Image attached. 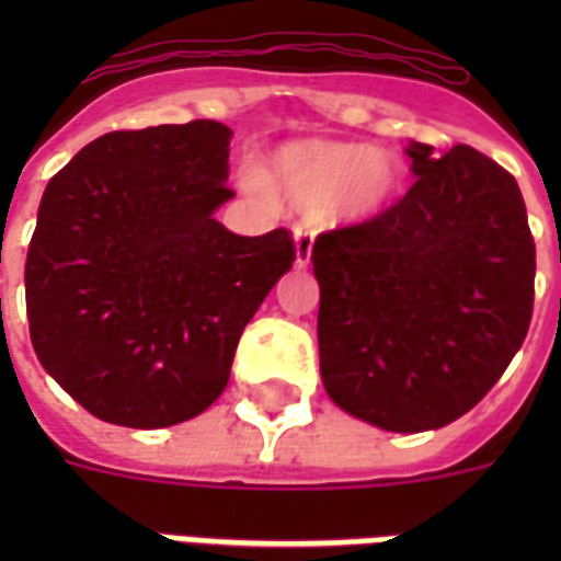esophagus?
<instances>
[{"mask_svg": "<svg viewBox=\"0 0 561 561\" xmlns=\"http://www.w3.org/2000/svg\"><path fill=\"white\" fill-rule=\"evenodd\" d=\"M294 244H297V267L311 264V250H314V232L297 227L294 229Z\"/></svg>", "mask_w": 561, "mask_h": 561, "instance_id": "obj_1", "label": "esophagus"}]
</instances>
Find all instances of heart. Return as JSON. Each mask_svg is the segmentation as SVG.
Here are the masks:
<instances>
[{
    "label": "heart",
    "mask_w": 561,
    "mask_h": 561,
    "mask_svg": "<svg viewBox=\"0 0 561 561\" xmlns=\"http://www.w3.org/2000/svg\"><path fill=\"white\" fill-rule=\"evenodd\" d=\"M399 162L387 151L350 142H290L273 153L262 174H244L253 194H279L299 211L332 209L341 220H367L399 192Z\"/></svg>",
    "instance_id": "obj_1"
}]
</instances>
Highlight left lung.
<instances>
[{"label": "left lung", "mask_w": 561, "mask_h": 561, "mask_svg": "<svg viewBox=\"0 0 561 561\" xmlns=\"http://www.w3.org/2000/svg\"><path fill=\"white\" fill-rule=\"evenodd\" d=\"M416 183L358 227L323 232L320 375L341 410L392 434L469 413L522 350L536 244L513 174L469 145L404 148Z\"/></svg>", "instance_id": "left-lung-1"}]
</instances>
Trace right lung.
I'll use <instances>...</instances> for the list:
<instances>
[{"label": "right lung", "instance_id": "right-lung-1", "mask_svg": "<svg viewBox=\"0 0 561 561\" xmlns=\"http://www.w3.org/2000/svg\"><path fill=\"white\" fill-rule=\"evenodd\" d=\"M232 130L211 118L113 130L48 180L25 259L39 364L110 425L169 427L229 381L244 325L294 264L288 229L215 211Z\"/></svg>", "mask_w": 561, "mask_h": 561}]
</instances>
